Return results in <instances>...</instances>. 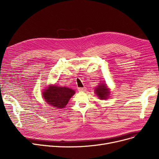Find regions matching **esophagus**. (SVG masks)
Segmentation results:
<instances>
[{
	"label": "esophagus",
	"mask_w": 159,
	"mask_h": 159,
	"mask_svg": "<svg viewBox=\"0 0 159 159\" xmlns=\"http://www.w3.org/2000/svg\"><path fill=\"white\" fill-rule=\"evenodd\" d=\"M78 90L79 91H85L86 90V88H78Z\"/></svg>",
	"instance_id": "34e87169"
}]
</instances>
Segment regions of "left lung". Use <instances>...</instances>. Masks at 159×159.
Listing matches in <instances>:
<instances>
[{
  "instance_id": "8db88e82",
  "label": "left lung",
  "mask_w": 159,
  "mask_h": 159,
  "mask_svg": "<svg viewBox=\"0 0 159 159\" xmlns=\"http://www.w3.org/2000/svg\"><path fill=\"white\" fill-rule=\"evenodd\" d=\"M95 93L99 98L106 99L108 95L110 94V91L106 84H101V85H99L97 88H96Z\"/></svg>"
}]
</instances>
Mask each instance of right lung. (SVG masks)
<instances>
[{"mask_svg":"<svg viewBox=\"0 0 159 159\" xmlns=\"http://www.w3.org/2000/svg\"><path fill=\"white\" fill-rule=\"evenodd\" d=\"M74 94L75 91L70 88L50 86L44 91L43 95L49 104L57 108H63Z\"/></svg>","mask_w":159,"mask_h":159,"instance_id":"1","label":"right lung"}]
</instances>
